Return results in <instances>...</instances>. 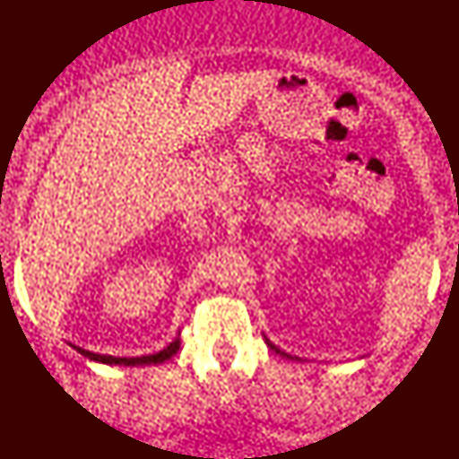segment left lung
Segmentation results:
<instances>
[{"mask_svg":"<svg viewBox=\"0 0 459 459\" xmlns=\"http://www.w3.org/2000/svg\"><path fill=\"white\" fill-rule=\"evenodd\" d=\"M266 345H269V347H271V350H275L277 353H280V356H283V358H290V359H294L292 356H290V353H286V351H281V350H280V347H275V345H273L269 339H266Z\"/></svg>","mask_w":459,"mask_h":459,"instance_id":"left-lung-1","label":"left lung"}]
</instances>
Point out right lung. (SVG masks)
Here are the masks:
<instances>
[{"label":"right lung","mask_w":459,"mask_h":459,"mask_svg":"<svg viewBox=\"0 0 459 459\" xmlns=\"http://www.w3.org/2000/svg\"><path fill=\"white\" fill-rule=\"evenodd\" d=\"M75 351L82 353L84 358L89 359H95V362H101V364H118V367H142V364H160L165 362V359H169L171 356H176L178 350H179V336L173 343H169L165 347V350L159 351V353H152V356H139V358H114V356H101V353H92L89 350H82V347H75L72 345Z\"/></svg>","instance_id":"right-lung-1"}]
</instances>
